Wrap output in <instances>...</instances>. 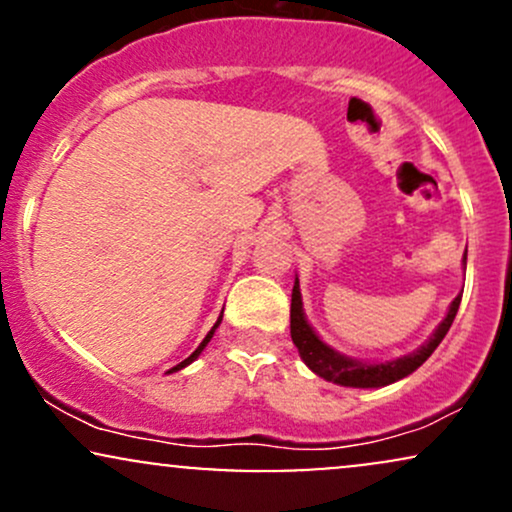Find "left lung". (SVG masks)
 I'll list each match as a JSON object with an SVG mask.
<instances>
[{
	"instance_id": "8db88e82",
	"label": "left lung",
	"mask_w": 512,
	"mask_h": 512,
	"mask_svg": "<svg viewBox=\"0 0 512 512\" xmlns=\"http://www.w3.org/2000/svg\"><path fill=\"white\" fill-rule=\"evenodd\" d=\"M462 293L455 298L450 305L448 315L440 322L438 330L433 332V337L421 346L414 354L397 358V361H385V363H363L354 361V358H346L337 351L330 349L327 344H322L313 332V327L305 322L303 317V303H301V291H298V279L293 284L291 293V339L298 346V354L305 361L313 373L320 378L330 380V383L344 385V387H383L395 383V380L407 378L409 373H414L428 356L436 351V346L443 342V337L448 334L452 320H455L457 308H460Z\"/></svg>"
}]
</instances>
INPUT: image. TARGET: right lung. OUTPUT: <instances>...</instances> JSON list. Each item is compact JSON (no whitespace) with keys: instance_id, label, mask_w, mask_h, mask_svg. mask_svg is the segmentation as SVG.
I'll use <instances>...</instances> for the list:
<instances>
[{"instance_id":"add662e5","label":"right lung","mask_w":512,"mask_h":512,"mask_svg":"<svg viewBox=\"0 0 512 512\" xmlns=\"http://www.w3.org/2000/svg\"><path fill=\"white\" fill-rule=\"evenodd\" d=\"M219 325H221V317H219V320H216V325H214V327H211V330H209V334H207V337H204V342H202V344H199V346H197V349H195V351H192V354L185 358V361H182V363H178V366H175V368H170V370H180V368H185V366H187V363H192V361H195V358H197L199 354H202V349H204V346H207V344H209V339H211V337H214V330H216V327H219Z\"/></svg>"}]
</instances>
